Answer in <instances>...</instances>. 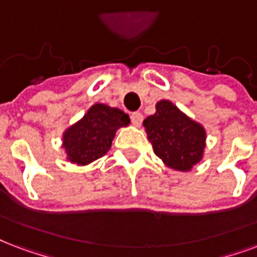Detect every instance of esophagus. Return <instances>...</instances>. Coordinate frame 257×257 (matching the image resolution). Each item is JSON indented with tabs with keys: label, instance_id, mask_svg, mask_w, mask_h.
Here are the masks:
<instances>
[{
	"label": "esophagus",
	"instance_id": "obj_1",
	"mask_svg": "<svg viewBox=\"0 0 257 257\" xmlns=\"http://www.w3.org/2000/svg\"><path fill=\"white\" fill-rule=\"evenodd\" d=\"M131 121H132V124L135 125V126H140L143 122V114L140 111H135V113H132V115H131Z\"/></svg>",
	"mask_w": 257,
	"mask_h": 257
}]
</instances>
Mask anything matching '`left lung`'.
Masks as SVG:
<instances>
[{
    "mask_svg": "<svg viewBox=\"0 0 257 257\" xmlns=\"http://www.w3.org/2000/svg\"><path fill=\"white\" fill-rule=\"evenodd\" d=\"M148 140L156 156L167 167L187 172L199 163L206 147V131L168 99L156 103L155 114L144 122Z\"/></svg>",
    "mask_w": 257,
    "mask_h": 257,
    "instance_id": "obj_1",
    "label": "left lung"
}]
</instances>
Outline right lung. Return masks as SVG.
I'll return each instance as SVG.
<instances>
[{"instance_id": "right-lung-1", "label": "right lung", "mask_w": 257, "mask_h": 257, "mask_svg": "<svg viewBox=\"0 0 257 257\" xmlns=\"http://www.w3.org/2000/svg\"><path fill=\"white\" fill-rule=\"evenodd\" d=\"M129 115L117 107L94 103L81 120L63 133L67 160L76 166H86L102 158L110 150L117 129L128 126Z\"/></svg>"}]
</instances>
